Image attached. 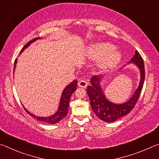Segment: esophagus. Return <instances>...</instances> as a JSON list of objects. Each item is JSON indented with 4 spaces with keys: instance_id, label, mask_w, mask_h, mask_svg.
Segmentation results:
<instances>
[{
    "instance_id": "34e87169",
    "label": "esophagus",
    "mask_w": 159,
    "mask_h": 159,
    "mask_svg": "<svg viewBox=\"0 0 159 159\" xmlns=\"http://www.w3.org/2000/svg\"><path fill=\"white\" fill-rule=\"evenodd\" d=\"M87 84H88V82L86 81L85 80H79V82H78V86H79V87H80L86 88L87 87Z\"/></svg>"
}]
</instances>
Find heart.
Here are the masks:
<instances>
[{
	"instance_id": "1",
	"label": "heart",
	"mask_w": 159,
	"mask_h": 159,
	"mask_svg": "<svg viewBox=\"0 0 159 159\" xmlns=\"http://www.w3.org/2000/svg\"><path fill=\"white\" fill-rule=\"evenodd\" d=\"M116 47L109 43H101L93 45L89 51V56L93 59L102 58L101 62L102 68H110L118 63L121 58L120 53L114 51Z\"/></svg>"
}]
</instances>
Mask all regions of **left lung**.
Segmentation results:
<instances>
[{
  "label": "left lung",
  "mask_w": 159,
  "mask_h": 159,
  "mask_svg": "<svg viewBox=\"0 0 159 159\" xmlns=\"http://www.w3.org/2000/svg\"><path fill=\"white\" fill-rule=\"evenodd\" d=\"M130 62H134L138 66L141 73V80L137 89L127 102L123 104H116L106 99L100 86L101 78L97 76H93L92 78L90 81L91 85L88 86L87 88L93 111L98 118L103 121L111 123L127 115L134 107L139 99L144 82L145 70L144 61L137 51H135V55L132 58Z\"/></svg>",
  "instance_id": "left-lung-1"
}]
</instances>
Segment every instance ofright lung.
I'll use <instances>...</instances> for the list:
<instances>
[{
	"label": "right lung",
	"mask_w": 159,
	"mask_h": 159,
	"mask_svg": "<svg viewBox=\"0 0 159 159\" xmlns=\"http://www.w3.org/2000/svg\"><path fill=\"white\" fill-rule=\"evenodd\" d=\"M39 38H35L34 39L31 40L30 41L26 44V45L22 48V51H20V53L25 50V48L28 47L30 45L31 43L34 41H35L36 39H39ZM17 62V59H15V66H14V70L15 67V65H16ZM77 80H75V81L72 82V83L67 86V87L65 88V89L63 92H62V96H61V101H60V106L58 108V111L56 112L55 114H53V116H49V117H46V118H41V117H37L35 116L33 114L30 113L28 111L26 110L25 108V110L26 111L27 113L30 114V116H32L34 118H35L39 121H42L44 122V123H49V124H56L57 123H58L59 121H61L62 119H63L65 117L67 116V112H68V107H69V102H70V97L72 94L75 90L77 89Z\"/></svg>",
	"instance_id": "right-lung-1"
}]
</instances>
